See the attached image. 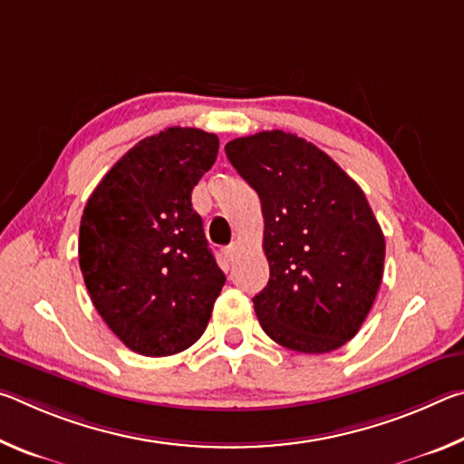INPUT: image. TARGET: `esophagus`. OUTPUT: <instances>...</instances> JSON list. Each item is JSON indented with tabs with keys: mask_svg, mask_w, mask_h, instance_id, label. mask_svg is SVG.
Segmentation results:
<instances>
[{
	"mask_svg": "<svg viewBox=\"0 0 464 464\" xmlns=\"http://www.w3.org/2000/svg\"><path fill=\"white\" fill-rule=\"evenodd\" d=\"M223 254H225V257H227V260H233V257H235V254H237V243H231V246H227L225 249H223Z\"/></svg>",
	"mask_w": 464,
	"mask_h": 464,
	"instance_id": "1",
	"label": "esophagus"
}]
</instances>
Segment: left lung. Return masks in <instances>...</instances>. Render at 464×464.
Returning <instances> with one entry per match:
<instances>
[{
    "instance_id": "1",
    "label": "left lung",
    "mask_w": 464,
    "mask_h": 464,
    "mask_svg": "<svg viewBox=\"0 0 464 464\" xmlns=\"http://www.w3.org/2000/svg\"><path fill=\"white\" fill-rule=\"evenodd\" d=\"M225 153L260 196L270 280L254 296L274 342L325 354L358 334L382 280L384 235L364 192L327 153L285 130L233 139Z\"/></svg>"
}]
</instances>
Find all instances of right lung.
Returning <instances> with one entry per match:
<instances>
[{
    "mask_svg": "<svg viewBox=\"0 0 464 464\" xmlns=\"http://www.w3.org/2000/svg\"><path fill=\"white\" fill-rule=\"evenodd\" d=\"M218 137L171 127L129 149L102 178L80 225V268L96 311L143 356H171L208 325L225 274L192 208Z\"/></svg>",
    "mask_w": 464,
    "mask_h": 464,
    "instance_id": "right-lung-1",
    "label": "right lung"
}]
</instances>
